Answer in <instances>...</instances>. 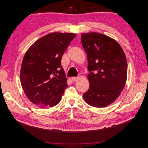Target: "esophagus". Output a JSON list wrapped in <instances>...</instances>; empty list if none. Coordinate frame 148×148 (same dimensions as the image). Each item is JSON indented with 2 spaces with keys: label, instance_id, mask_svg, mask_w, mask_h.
<instances>
[{
  "label": "esophagus",
  "instance_id": "1",
  "mask_svg": "<svg viewBox=\"0 0 148 148\" xmlns=\"http://www.w3.org/2000/svg\"><path fill=\"white\" fill-rule=\"evenodd\" d=\"M78 79H79V78L78 77H73L72 78V80L74 81V82H75V81H77L78 80Z\"/></svg>",
  "mask_w": 148,
  "mask_h": 148
}]
</instances>
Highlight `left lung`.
Returning a JSON list of instances; mask_svg holds the SVG:
<instances>
[{"label": "left lung", "mask_w": 148, "mask_h": 148, "mask_svg": "<svg viewBox=\"0 0 148 148\" xmlns=\"http://www.w3.org/2000/svg\"><path fill=\"white\" fill-rule=\"evenodd\" d=\"M81 39L90 71V88L83 97L90 106L104 108L115 101L126 84V56L119 44L104 34L84 33Z\"/></svg>", "instance_id": "obj_1"}]
</instances>
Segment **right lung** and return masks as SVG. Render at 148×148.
<instances>
[{
    "label": "right lung",
    "instance_id": "add662e5",
    "mask_svg": "<svg viewBox=\"0 0 148 148\" xmlns=\"http://www.w3.org/2000/svg\"><path fill=\"white\" fill-rule=\"evenodd\" d=\"M76 34L53 32L27 49L20 69V82L31 102L41 108L57 105L67 88L61 60Z\"/></svg>",
    "mask_w": 148,
    "mask_h": 148
}]
</instances>
